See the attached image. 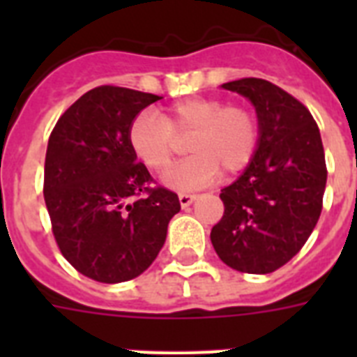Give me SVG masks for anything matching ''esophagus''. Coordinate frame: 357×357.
<instances>
[{"instance_id": "1", "label": "esophagus", "mask_w": 357, "mask_h": 357, "mask_svg": "<svg viewBox=\"0 0 357 357\" xmlns=\"http://www.w3.org/2000/svg\"><path fill=\"white\" fill-rule=\"evenodd\" d=\"M178 198H179V204H181V207H189L190 204L196 200V195H185V192H181Z\"/></svg>"}]
</instances>
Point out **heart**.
<instances>
[{
	"label": "heart",
	"instance_id": "b5f03b06",
	"mask_svg": "<svg viewBox=\"0 0 357 357\" xmlns=\"http://www.w3.org/2000/svg\"><path fill=\"white\" fill-rule=\"evenodd\" d=\"M187 140L189 159L174 168L167 183L174 189H200L211 183L220 170L226 176L248 167L257 151L259 120L241 103L220 98H187L157 114L144 111L129 123L128 142L133 155L148 170L165 174Z\"/></svg>",
	"mask_w": 357,
	"mask_h": 357
}]
</instances>
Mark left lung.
<instances>
[{
    "mask_svg": "<svg viewBox=\"0 0 357 357\" xmlns=\"http://www.w3.org/2000/svg\"><path fill=\"white\" fill-rule=\"evenodd\" d=\"M254 103L259 144L241 178L224 187L211 243L228 266L268 274L293 259L315 229L326 189L319 126L304 103L259 77L224 83Z\"/></svg>",
    "mask_w": 357,
    "mask_h": 357,
    "instance_id": "obj_1",
    "label": "left lung"
}]
</instances>
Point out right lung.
I'll list each match as a JSON object with an SVG mask.
<instances>
[{
  "mask_svg": "<svg viewBox=\"0 0 357 357\" xmlns=\"http://www.w3.org/2000/svg\"><path fill=\"white\" fill-rule=\"evenodd\" d=\"M161 96L102 85L72 103L47 140L44 200L61 254L94 282L133 280L153 263L178 195L129 148L133 119Z\"/></svg>",
  "mask_w": 357,
  "mask_h": 357,
  "instance_id": "right-lung-1",
  "label": "right lung"
}]
</instances>
